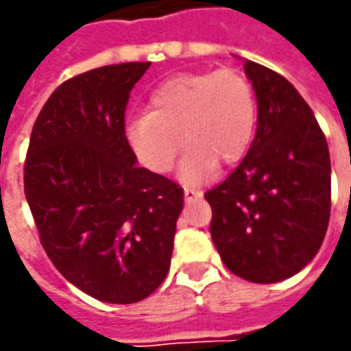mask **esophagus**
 <instances>
[{
  "label": "esophagus",
  "mask_w": 351,
  "mask_h": 351,
  "mask_svg": "<svg viewBox=\"0 0 351 351\" xmlns=\"http://www.w3.org/2000/svg\"><path fill=\"white\" fill-rule=\"evenodd\" d=\"M183 195H185V201H193V199H199L203 193L199 189H193V187H185L183 189Z\"/></svg>",
  "instance_id": "esophagus-1"
}]
</instances>
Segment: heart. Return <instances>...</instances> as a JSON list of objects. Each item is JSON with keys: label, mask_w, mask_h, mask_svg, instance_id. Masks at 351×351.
<instances>
[{"label": "heart", "mask_w": 351, "mask_h": 351, "mask_svg": "<svg viewBox=\"0 0 351 351\" xmlns=\"http://www.w3.org/2000/svg\"><path fill=\"white\" fill-rule=\"evenodd\" d=\"M258 125L254 88L238 70L182 74L162 82L148 109L127 125L130 150L142 166L166 173L183 148V182H199L221 162L232 166L248 152Z\"/></svg>", "instance_id": "1"}]
</instances>
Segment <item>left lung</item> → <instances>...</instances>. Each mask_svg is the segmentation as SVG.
Here are the masks:
<instances>
[{
	"mask_svg": "<svg viewBox=\"0 0 351 351\" xmlns=\"http://www.w3.org/2000/svg\"><path fill=\"white\" fill-rule=\"evenodd\" d=\"M258 127L238 168L205 193L224 265L277 283L317 256L330 219V154L313 109L283 75L244 58Z\"/></svg>",
	"mask_w": 351,
	"mask_h": 351,
	"instance_id": "left-lung-1",
	"label": "left lung"
}]
</instances>
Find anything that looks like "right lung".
I'll return each mask as SVG.
<instances>
[{
    "label": "right lung",
    "mask_w": 351,
    "mask_h": 351,
    "mask_svg": "<svg viewBox=\"0 0 351 351\" xmlns=\"http://www.w3.org/2000/svg\"><path fill=\"white\" fill-rule=\"evenodd\" d=\"M150 62L89 70L56 89L33 127L25 195L43 248L103 303H138L166 279L183 189L141 168L125 136L130 91Z\"/></svg>",
    "instance_id": "1"
}]
</instances>
